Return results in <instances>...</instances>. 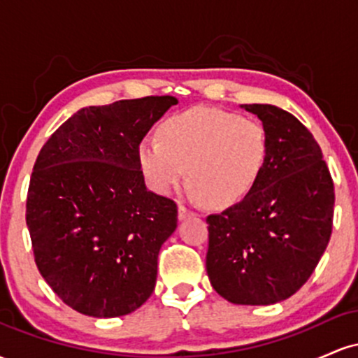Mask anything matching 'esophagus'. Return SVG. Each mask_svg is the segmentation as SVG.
I'll return each mask as SVG.
<instances>
[{
    "mask_svg": "<svg viewBox=\"0 0 358 358\" xmlns=\"http://www.w3.org/2000/svg\"><path fill=\"white\" fill-rule=\"evenodd\" d=\"M190 215H193L192 208L185 207V205L180 203V205H178V219L183 220V219H187V217H190Z\"/></svg>",
    "mask_w": 358,
    "mask_h": 358,
    "instance_id": "esophagus-1",
    "label": "esophagus"
}]
</instances>
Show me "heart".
I'll return each instance as SVG.
<instances>
[{
    "label": "heart",
    "mask_w": 358,
    "mask_h": 358,
    "mask_svg": "<svg viewBox=\"0 0 358 358\" xmlns=\"http://www.w3.org/2000/svg\"><path fill=\"white\" fill-rule=\"evenodd\" d=\"M268 131L261 121L215 108H193L168 117L158 138L139 143L146 182L166 195L187 178L193 199L227 208L249 195L268 162Z\"/></svg>",
    "instance_id": "1"
}]
</instances>
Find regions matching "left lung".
<instances>
[{"label":"left lung","mask_w":358,"mask_h":358,"mask_svg":"<svg viewBox=\"0 0 358 358\" xmlns=\"http://www.w3.org/2000/svg\"><path fill=\"white\" fill-rule=\"evenodd\" d=\"M268 131L257 183L239 203L207 217V274L236 305H274L308 281L334 227L335 190L313 134L271 104H242Z\"/></svg>","instance_id":"left-lung-1"}]
</instances>
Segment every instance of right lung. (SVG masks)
<instances>
[{"label": "right lung", "mask_w": 358, "mask_h": 358, "mask_svg": "<svg viewBox=\"0 0 358 358\" xmlns=\"http://www.w3.org/2000/svg\"><path fill=\"white\" fill-rule=\"evenodd\" d=\"M175 104L171 96H148L89 106L40 150L27 196L36 268L82 315H127L153 293L178 210L146 188L138 148Z\"/></svg>", "instance_id": "right-lung-1"}]
</instances>
